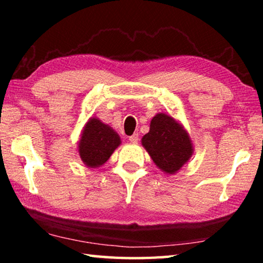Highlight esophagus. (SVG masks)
I'll use <instances>...</instances> for the list:
<instances>
[{"label": "esophagus", "instance_id": "obj_1", "mask_svg": "<svg viewBox=\"0 0 263 263\" xmlns=\"http://www.w3.org/2000/svg\"><path fill=\"white\" fill-rule=\"evenodd\" d=\"M128 140H130L132 144H136V142H138V140H139V136H138V133H135V135L128 137Z\"/></svg>", "mask_w": 263, "mask_h": 263}]
</instances>
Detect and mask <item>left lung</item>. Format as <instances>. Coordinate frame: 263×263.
Listing matches in <instances>:
<instances>
[{"label": "left lung", "instance_id": "1", "mask_svg": "<svg viewBox=\"0 0 263 263\" xmlns=\"http://www.w3.org/2000/svg\"><path fill=\"white\" fill-rule=\"evenodd\" d=\"M141 145L155 166L168 175L179 172L194 153L188 131L177 119L164 112H159L152 118L148 133L141 138Z\"/></svg>", "mask_w": 263, "mask_h": 263}]
</instances>
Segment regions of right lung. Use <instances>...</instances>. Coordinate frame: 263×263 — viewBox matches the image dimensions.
<instances>
[{
  "label": "right lung",
  "mask_w": 263,
  "mask_h": 263,
  "mask_svg": "<svg viewBox=\"0 0 263 263\" xmlns=\"http://www.w3.org/2000/svg\"><path fill=\"white\" fill-rule=\"evenodd\" d=\"M121 144V137L112 127L97 117H91L82 128L78 152L87 167L97 168L108 161Z\"/></svg>",
  "instance_id": "right-lung-1"
}]
</instances>
